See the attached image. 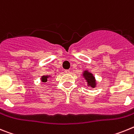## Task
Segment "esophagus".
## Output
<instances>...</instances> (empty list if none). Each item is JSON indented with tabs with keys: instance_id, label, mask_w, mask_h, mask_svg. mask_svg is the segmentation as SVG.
<instances>
[{
	"instance_id": "esophagus-1",
	"label": "esophagus",
	"mask_w": 134,
	"mask_h": 134,
	"mask_svg": "<svg viewBox=\"0 0 134 134\" xmlns=\"http://www.w3.org/2000/svg\"><path fill=\"white\" fill-rule=\"evenodd\" d=\"M65 72L66 74H69L70 72V71L69 70V69H66V70H65Z\"/></svg>"
}]
</instances>
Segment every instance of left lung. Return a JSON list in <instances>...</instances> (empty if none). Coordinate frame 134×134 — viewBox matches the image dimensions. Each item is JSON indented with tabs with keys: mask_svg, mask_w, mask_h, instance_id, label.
I'll return each mask as SVG.
<instances>
[{
	"mask_svg": "<svg viewBox=\"0 0 134 134\" xmlns=\"http://www.w3.org/2000/svg\"><path fill=\"white\" fill-rule=\"evenodd\" d=\"M83 77L84 79L86 80L88 83V86H90L91 88H95L96 85V81L95 80L94 76L92 74L90 73L88 71H84L83 73Z\"/></svg>",
	"mask_w": 134,
	"mask_h": 134,
	"instance_id": "8db88e82",
	"label": "left lung"
}]
</instances>
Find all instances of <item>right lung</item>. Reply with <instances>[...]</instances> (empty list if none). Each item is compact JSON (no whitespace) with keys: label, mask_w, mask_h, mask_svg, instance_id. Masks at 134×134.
I'll use <instances>...</instances> for the list:
<instances>
[{"label":"right lung","mask_w":134,"mask_h":134,"mask_svg":"<svg viewBox=\"0 0 134 134\" xmlns=\"http://www.w3.org/2000/svg\"><path fill=\"white\" fill-rule=\"evenodd\" d=\"M50 77L49 75H43L41 77V81L42 82H46L48 81V78Z\"/></svg>","instance_id":"right-lung-1"}]
</instances>
